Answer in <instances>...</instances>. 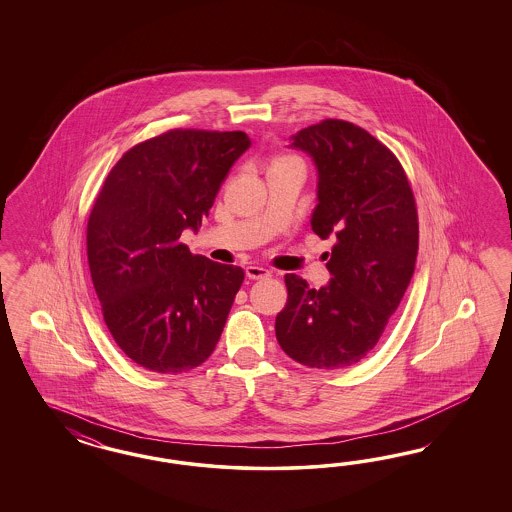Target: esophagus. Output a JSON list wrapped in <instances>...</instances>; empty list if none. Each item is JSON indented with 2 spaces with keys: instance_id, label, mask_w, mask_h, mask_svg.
I'll return each mask as SVG.
<instances>
[{
  "instance_id": "obj_1",
  "label": "esophagus",
  "mask_w": 512,
  "mask_h": 512,
  "mask_svg": "<svg viewBox=\"0 0 512 512\" xmlns=\"http://www.w3.org/2000/svg\"><path fill=\"white\" fill-rule=\"evenodd\" d=\"M246 276L249 279H264L270 276V272L263 268V266H255V264H249L248 268H246Z\"/></svg>"
}]
</instances>
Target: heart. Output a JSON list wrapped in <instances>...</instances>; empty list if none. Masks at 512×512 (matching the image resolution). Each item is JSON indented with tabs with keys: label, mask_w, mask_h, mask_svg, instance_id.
I'll return each mask as SVG.
<instances>
[{
	"label": "heart",
	"mask_w": 512,
	"mask_h": 512,
	"mask_svg": "<svg viewBox=\"0 0 512 512\" xmlns=\"http://www.w3.org/2000/svg\"><path fill=\"white\" fill-rule=\"evenodd\" d=\"M295 157H291V155H278L274 161H272V165H276V163H283V161H293Z\"/></svg>",
	"instance_id": "heart-1"
}]
</instances>
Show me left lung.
<instances>
[{
  "label": "left lung",
  "instance_id": "obj_1",
  "mask_svg": "<svg viewBox=\"0 0 512 512\" xmlns=\"http://www.w3.org/2000/svg\"><path fill=\"white\" fill-rule=\"evenodd\" d=\"M291 146L319 172L311 229L336 244L326 287L285 274L276 338L296 362L340 370L372 351L402 302L419 251L417 204L398 157L358 125L328 118L298 131Z\"/></svg>",
  "mask_w": 512,
  "mask_h": 512
}]
</instances>
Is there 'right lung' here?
I'll return each instance as SVG.
<instances>
[{"mask_svg": "<svg viewBox=\"0 0 512 512\" xmlns=\"http://www.w3.org/2000/svg\"><path fill=\"white\" fill-rule=\"evenodd\" d=\"M249 144L244 131L171 129L127 150L95 197L86 248L103 319L150 372L193 370L216 349L244 270L180 236L199 231Z\"/></svg>", "mask_w": 512, "mask_h": 512, "instance_id": "add662e5", "label": "right lung"}]
</instances>
